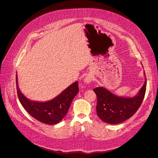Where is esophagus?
I'll return each instance as SVG.
<instances>
[{"label": "esophagus", "instance_id": "obj_1", "mask_svg": "<svg viewBox=\"0 0 158 158\" xmlns=\"http://www.w3.org/2000/svg\"><path fill=\"white\" fill-rule=\"evenodd\" d=\"M93 79H94V77L92 75H88L85 77V79H84V81H85L86 83H89L93 81Z\"/></svg>", "mask_w": 158, "mask_h": 158}]
</instances>
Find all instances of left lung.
<instances>
[{"label": "left lung", "mask_w": 158, "mask_h": 158, "mask_svg": "<svg viewBox=\"0 0 158 158\" xmlns=\"http://www.w3.org/2000/svg\"><path fill=\"white\" fill-rule=\"evenodd\" d=\"M147 85V79L139 94L133 98L118 97L106 88L96 87L94 91L97 96V114L104 122L119 124L134 115L143 100Z\"/></svg>", "instance_id": "1"}]
</instances>
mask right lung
<instances>
[{"mask_svg": "<svg viewBox=\"0 0 158 158\" xmlns=\"http://www.w3.org/2000/svg\"><path fill=\"white\" fill-rule=\"evenodd\" d=\"M16 85L18 98L26 111L40 122L50 125L58 123L64 118L79 91L78 82L75 81L53 100L38 102L30 101L22 94L18 87L17 75Z\"/></svg>", "mask_w": 158, "mask_h": 158, "instance_id": "right-lung-1", "label": "right lung"}]
</instances>
